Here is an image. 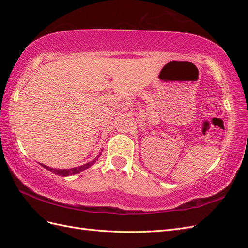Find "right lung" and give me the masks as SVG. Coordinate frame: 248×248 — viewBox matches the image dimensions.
Returning a JSON list of instances; mask_svg holds the SVG:
<instances>
[{"label":"right lung","mask_w":248,"mask_h":248,"mask_svg":"<svg viewBox=\"0 0 248 248\" xmlns=\"http://www.w3.org/2000/svg\"><path fill=\"white\" fill-rule=\"evenodd\" d=\"M100 155H101V152H100V154L97 155V157H96V159H94L93 161H92V162H88V163H86V164L81 165V166H78V167H75V168H69V170H56V168H52V167H49V166H46V165L41 164V163H39V164H40L41 166H43V167H45L46 170H48L49 171H51V172L55 173V175L62 176V177H67V176L76 175V173H78V172H81V171H83V170H87V168H89V167H91L92 165H93L94 163H96V161L98 160V157H99Z\"/></svg>","instance_id":"right-lung-1"}]
</instances>
